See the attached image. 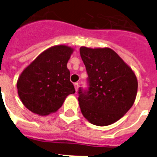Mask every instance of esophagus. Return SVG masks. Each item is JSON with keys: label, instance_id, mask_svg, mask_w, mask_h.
Here are the masks:
<instances>
[{"label": "esophagus", "instance_id": "1", "mask_svg": "<svg viewBox=\"0 0 157 157\" xmlns=\"http://www.w3.org/2000/svg\"><path fill=\"white\" fill-rule=\"evenodd\" d=\"M75 89V91H78V83L76 82L74 84Z\"/></svg>", "mask_w": 157, "mask_h": 157}]
</instances>
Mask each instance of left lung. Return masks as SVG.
<instances>
[{"label": "left lung", "mask_w": 157, "mask_h": 157, "mask_svg": "<svg viewBox=\"0 0 157 157\" xmlns=\"http://www.w3.org/2000/svg\"><path fill=\"white\" fill-rule=\"evenodd\" d=\"M80 55L88 74V90H78L83 116L94 125L116 123L134 105L138 80L132 69L110 48L82 46Z\"/></svg>", "instance_id": "1"}]
</instances>
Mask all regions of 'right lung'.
<instances>
[{"instance_id":"1","label":"right lung","mask_w":157,"mask_h":157,"mask_svg":"<svg viewBox=\"0 0 157 157\" xmlns=\"http://www.w3.org/2000/svg\"><path fill=\"white\" fill-rule=\"evenodd\" d=\"M74 48L60 45L41 52L23 71L17 81L22 103L39 116L56 112L69 94L75 93L67 64Z\"/></svg>"}]
</instances>
